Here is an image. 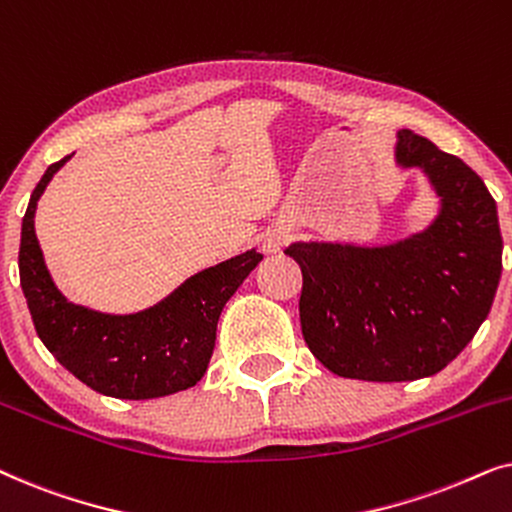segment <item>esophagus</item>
I'll return each instance as SVG.
<instances>
[{
  "label": "esophagus",
  "mask_w": 512,
  "mask_h": 512,
  "mask_svg": "<svg viewBox=\"0 0 512 512\" xmlns=\"http://www.w3.org/2000/svg\"><path fill=\"white\" fill-rule=\"evenodd\" d=\"M284 244H286V233H282V230H275V233H270L263 240V251L265 254H277V251H282Z\"/></svg>",
  "instance_id": "esophagus-1"
}]
</instances>
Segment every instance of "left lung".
I'll return each mask as SVG.
<instances>
[{
  "mask_svg": "<svg viewBox=\"0 0 512 512\" xmlns=\"http://www.w3.org/2000/svg\"><path fill=\"white\" fill-rule=\"evenodd\" d=\"M396 139V163L419 167L440 198L431 226L382 247L293 242L284 249L303 270L307 347L349 380L436 375L478 333L501 279L503 240L485 181L412 130H398Z\"/></svg>",
  "mask_w": 512,
  "mask_h": 512,
  "instance_id": "obj_1",
  "label": "left lung"
}]
</instances>
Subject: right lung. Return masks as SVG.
<instances>
[{
  "instance_id": "add662e5",
  "label": "right lung",
  "mask_w": 512,
  "mask_h": 512,
  "mask_svg": "<svg viewBox=\"0 0 512 512\" xmlns=\"http://www.w3.org/2000/svg\"><path fill=\"white\" fill-rule=\"evenodd\" d=\"M69 158L44 172L20 230V286L37 335L69 373L104 396L144 401L193 387L212 359L223 305L263 254L249 249L202 270L158 305L135 314H104L69 303L53 284L34 233L41 193Z\"/></svg>"
}]
</instances>
